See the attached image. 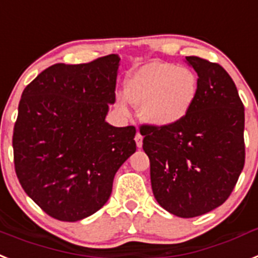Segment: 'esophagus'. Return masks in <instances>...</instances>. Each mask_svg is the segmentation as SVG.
<instances>
[{
	"label": "esophagus",
	"mask_w": 258,
	"mask_h": 258,
	"mask_svg": "<svg viewBox=\"0 0 258 258\" xmlns=\"http://www.w3.org/2000/svg\"><path fill=\"white\" fill-rule=\"evenodd\" d=\"M142 140H144L142 134L137 132V134H136V144H137V147H140V149L142 147Z\"/></svg>",
	"instance_id": "1"
}]
</instances>
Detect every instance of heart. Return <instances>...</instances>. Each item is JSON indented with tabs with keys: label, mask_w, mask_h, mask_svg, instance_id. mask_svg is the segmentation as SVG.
<instances>
[{
	"label": "heart",
	"mask_w": 258,
	"mask_h": 258,
	"mask_svg": "<svg viewBox=\"0 0 258 258\" xmlns=\"http://www.w3.org/2000/svg\"><path fill=\"white\" fill-rule=\"evenodd\" d=\"M197 77L192 70L164 62L141 66L127 79L126 98L158 126L176 124L189 112L197 98ZM126 111V100H120Z\"/></svg>",
	"instance_id": "1"
}]
</instances>
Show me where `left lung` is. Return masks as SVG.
I'll list each match as a JSON object with an SVG mask.
<instances>
[{
    "mask_svg": "<svg viewBox=\"0 0 258 258\" xmlns=\"http://www.w3.org/2000/svg\"><path fill=\"white\" fill-rule=\"evenodd\" d=\"M185 58L198 76L192 108L176 124H142L140 133L158 204L171 214L193 218L221 206L236 185L245 162L244 105L219 63Z\"/></svg>",
    "mask_w": 258,
    "mask_h": 258,
    "instance_id": "8db88e82",
    "label": "left lung"
}]
</instances>
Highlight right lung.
Segmentation results:
<instances>
[{"instance_id": "obj_1", "label": "right lung", "mask_w": 258, "mask_h": 258, "mask_svg": "<svg viewBox=\"0 0 258 258\" xmlns=\"http://www.w3.org/2000/svg\"><path fill=\"white\" fill-rule=\"evenodd\" d=\"M118 62L108 54L54 63L22 92L13 132L15 173L54 219L81 221L103 208L117 169L136 151V127L105 122L116 100Z\"/></svg>"}]
</instances>
